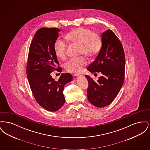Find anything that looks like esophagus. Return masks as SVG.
Returning <instances> with one entry per match:
<instances>
[{
    "mask_svg": "<svg viewBox=\"0 0 150 150\" xmlns=\"http://www.w3.org/2000/svg\"><path fill=\"white\" fill-rule=\"evenodd\" d=\"M75 76L76 77H82L83 75L82 74H75Z\"/></svg>",
    "mask_w": 150,
    "mask_h": 150,
    "instance_id": "34e87169",
    "label": "esophagus"
}]
</instances>
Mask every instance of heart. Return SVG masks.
<instances>
[{"label": "heart", "mask_w": 150, "mask_h": 150, "mask_svg": "<svg viewBox=\"0 0 150 150\" xmlns=\"http://www.w3.org/2000/svg\"><path fill=\"white\" fill-rule=\"evenodd\" d=\"M66 38L73 43L80 45V53L89 57L97 55L101 50L102 40L100 36L93 33L91 29L79 28L71 31ZM54 50L57 57L64 59L67 50V43L58 39L54 44ZM88 64L86 57L72 58L65 64V69L68 72L79 73Z\"/></svg>", "instance_id": "1"}]
</instances>
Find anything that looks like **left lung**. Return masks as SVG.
<instances>
[{
    "label": "left lung",
    "mask_w": 150,
    "mask_h": 150,
    "mask_svg": "<svg viewBox=\"0 0 150 150\" xmlns=\"http://www.w3.org/2000/svg\"><path fill=\"white\" fill-rule=\"evenodd\" d=\"M102 45L95 60L87 70L102 73L97 81L86 75L89 86L88 99L93 106L103 107L110 105L117 96L124 83L125 53L120 41L111 30L102 34Z\"/></svg>",
    "instance_id": "obj_1"
}]
</instances>
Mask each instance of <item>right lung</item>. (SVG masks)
<instances>
[{
  "label": "right lung",
  "mask_w": 150,
  "mask_h": 150,
  "mask_svg": "<svg viewBox=\"0 0 150 150\" xmlns=\"http://www.w3.org/2000/svg\"><path fill=\"white\" fill-rule=\"evenodd\" d=\"M61 30L58 28H42L33 38L29 48L27 76L32 93L37 102L44 109L57 111L64 105L63 94L66 84L71 82L70 74H62L58 81L52 78L50 73L59 64L54 50V44Z\"/></svg>",
  "instance_id": "right-lung-1"
}]
</instances>
